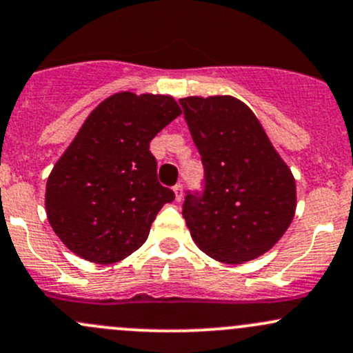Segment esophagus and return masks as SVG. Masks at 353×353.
<instances>
[{
  "label": "esophagus",
  "mask_w": 353,
  "mask_h": 353,
  "mask_svg": "<svg viewBox=\"0 0 353 353\" xmlns=\"http://www.w3.org/2000/svg\"><path fill=\"white\" fill-rule=\"evenodd\" d=\"M174 194H176V201L183 199V184H176L174 186Z\"/></svg>",
  "instance_id": "34e87169"
}]
</instances>
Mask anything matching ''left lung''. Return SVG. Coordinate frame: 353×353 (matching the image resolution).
<instances>
[{
  "instance_id": "obj_1",
  "label": "left lung",
  "mask_w": 353,
  "mask_h": 353,
  "mask_svg": "<svg viewBox=\"0 0 353 353\" xmlns=\"http://www.w3.org/2000/svg\"><path fill=\"white\" fill-rule=\"evenodd\" d=\"M201 155L203 189L186 191L194 243L225 264L265 254L291 225L296 184L257 117L232 96L179 99Z\"/></svg>"
}]
</instances>
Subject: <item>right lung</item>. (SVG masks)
Here are the masks:
<instances>
[{"instance_id":"obj_1","label":"right lung","mask_w":353,"mask_h":353,"mask_svg":"<svg viewBox=\"0 0 353 353\" xmlns=\"http://www.w3.org/2000/svg\"><path fill=\"white\" fill-rule=\"evenodd\" d=\"M179 114L170 96L133 92L110 96L89 114L47 181V218L70 252L113 264L142 247L176 198L157 181L148 147Z\"/></svg>"}]
</instances>
